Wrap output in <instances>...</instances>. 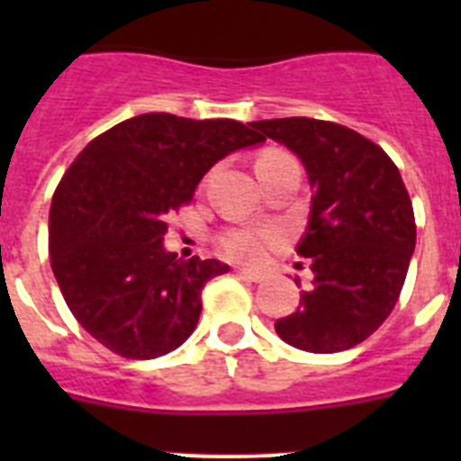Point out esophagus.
Listing matches in <instances>:
<instances>
[{"mask_svg": "<svg viewBox=\"0 0 461 461\" xmlns=\"http://www.w3.org/2000/svg\"><path fill=\"white\" fill-rule=\"evenodd\" d=\"M235 275H238V276H242V279H249V281H254V284H260V281H266V279H267V275H266V272L247 270V267H238V270H235Z\"/></svg>", "mask_w": 461, "mask_h": 461, "instance_id": "esophagus-1", "label": "esophagus"}]
</instances>
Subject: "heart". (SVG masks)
Listing matches in <instances>:
<instances>
[{"label":"heart","instance_id":"heart-1","mask_svg":"<svg viewBox=\"0 0 461 461\" xmlns=\"http://www.w3.org/2000/svg\"><path fill=\"white\" fill-rule=\"evenodd\" d=\"M286 152H267L258 161L270 157H281ZM281 242V233L276 228H230L219 238V249L235 260H247V263H258L266 258L267 249Z\"/></svg>","mask_w":461,"mask_h":461}]
</instances>
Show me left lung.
<instances>
[{"mask_svg":"<svg viewBox=\"0 0 461 461\" xmlns=\"http://www.w3.org/2000/svg\"><path fill=\"white\" fill-rule=\"evenodd\" d=\"M251 126L300 157L313 189L307 233L297 244L313 286L291 316L276 321V335L309 353L353 348L390 316L415 249L402 175L376 142L335 122L284 117Z\"/></svg>","mask_w":461,"mask_h":461,"instance_id":"left-lung-1","label":"left lung"}]
</instances>
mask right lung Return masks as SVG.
Returning a JSON list of instances; mask_svg holds the SVG:
<instances>
[{"label": "right lung", "instance_id": "obj_1", "mask_svg": "<svg viewBox=\"0 0 461 461\" xmlns=\"http://www.w3.org/2000/svg\"><path fill=\"white\" fill-rule=\"evenodd\" d=\"M263 140L235 120L148 113L94 138L68 166L50 205V266L76 321L108 351L152 360L189 339L203 288L228 266L168 254V217L219 158Z\"/></svg>", "mask_w": 461, "mask_h": 461}]
</instances>
